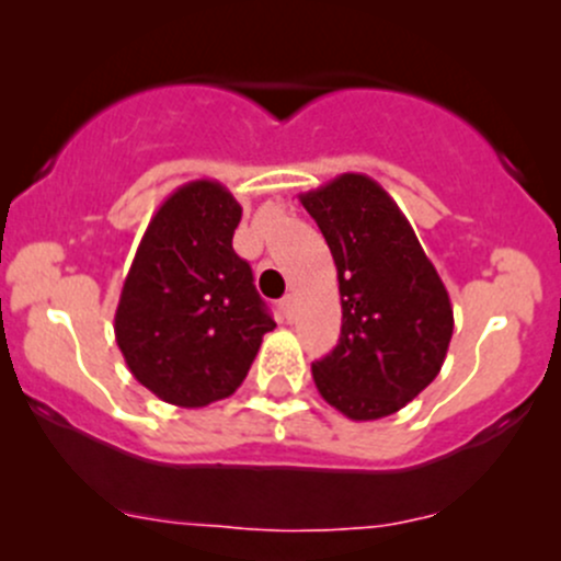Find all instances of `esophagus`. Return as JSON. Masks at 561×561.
Listing matches in <instances>:
<instances>
[{
    "label": "esophagus",
    "mask_w": 561,
    "mask_h": 561,
    "mask_svg": "<svg viewBox=\"0 0 561 561\" xmlns=\"http://www.w3.org/2000/svg\"><path fill=\"white\" fill-rule=\"evenodd\" d=\"M279 309H282V314H285V317H287V320H293V312H296V298H293V296L282 298Z\"/></svg>",
    "instance_id": "1"
}]
</instances>
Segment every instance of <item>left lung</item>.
Wrapping results in <instances>:
<instances>
[{
	"label": "left lung",
	"instance_id": "left-lung-1",
	"mask_svg": "<svg viewBox=\"0 0 561 561\" xmlns=\"http://www.w3.org/2000/svg\"><path fill=\"white\" fill-rule=\"evenodd\" d=\"M301 203L325 236L342 296L339 344L312 364L314 386L350 421L393 415L443 369L454 336L448 290L369 175H336Z\"/></svg>",
	"mask_w": 561,
	"mask_h": 561
}]
</instances>
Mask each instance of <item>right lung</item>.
Returning <instances> with one entry per match:
<instances>
[{
	"mask_svg": "<svg viewBox=\"0 0 561 561\" xmlns=\"http://www.w3.org/2000/svg\"><path fill=\"white\" fill-rule=\"evenodd\" d=\"M241 206L219 181L179 186L151 217L113 331L135 380L175 407H206L244 382L276 322L233 252Z\"/></svg>",
	"mask_w": 561,
	"mask_h": 561,
	"instance_id": "1",
	"label": "right lung"
}]
</instances>
